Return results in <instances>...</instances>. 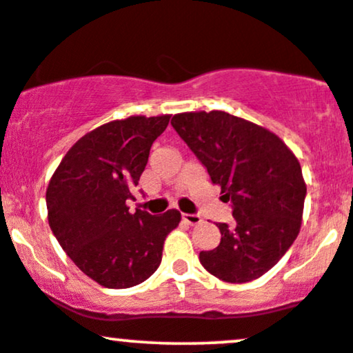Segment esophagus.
Listing matches in <instances>:
<instances>
[{
  "instance_id": "obj_1",
  "label": "esophagus",
  "mask_w": 353,
  "mask_h": 353,
  "mask_svg": "<svg viewBox=\"0 0 353 353\" xmlns=\"http://www.w3.org/2000/svg\"><path fill=\"white\" fill-rule=\"evenodd\" d=\"M183 219L188 224H191V226H194V224H199L201 221H203V219H201V216H197V214H185V212L183 214Z\"/></svg>"
}]
</instances>
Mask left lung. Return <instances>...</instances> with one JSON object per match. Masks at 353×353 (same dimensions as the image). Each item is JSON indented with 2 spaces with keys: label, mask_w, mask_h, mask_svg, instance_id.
<instances>
[{
  "label": "left lung",
  "mask_w": 353,
  "mask_h": 353,
  "mask_svg": "<svg viewBox=\"0 0 353 353\" xmlns=\"http://www.w3.org/2000/svg\"><path fill=\"white\" fill-rule=\"evenodd\" d=\"M231 201L234 223H219V245L201 251L209 273L228 283L256 280L300 233L307 196L295 154L278 135L228 112H185L170 120Z\"/></svg>",
  "instance_id": "1"
}]
</instances>
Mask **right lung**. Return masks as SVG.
<instances>
[{"label":"right lung","instance_id":"obj_1","mask_svg":"<svg viewBox=\"0 0 353 353\" xmlns=\"http://www.w3.org/2000/svg\"><path fill=\"white\" fill-rule=\"evenodd\" d=\"M170 115L114 120L72 145L46 188L48 223L57 241L87 276L105 288H130L161 265L177 209L130 212L127 201L144 172L154 141Z\"/></svg>","mask_w":353,"mask_h":353}]
</instances>
